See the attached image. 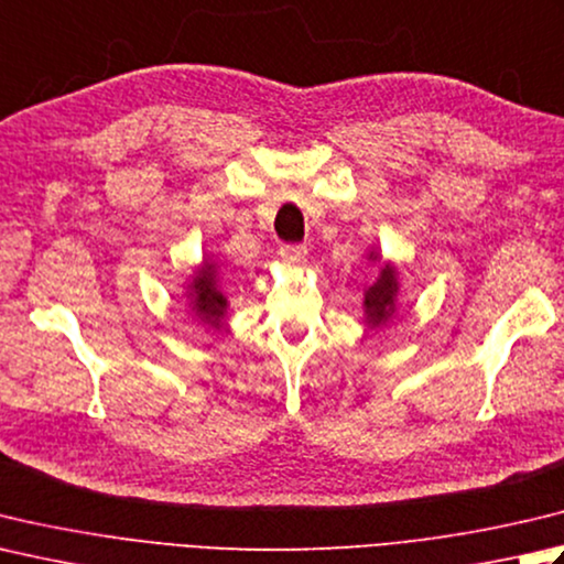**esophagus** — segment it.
Wrapping results in <instances>:
<instances>
[{"label":"esophagus","instance_id":"esophagus-1","mask_svg":"<svg viewBox=\"0 0 564 564\" xmlns=\"http://www.w3.org/2000/svg\"><path fill=\"white\" fill-rule=\"evenodd\" d=\"M305 257H307L305 245H285V247H281V259L285 263H291V267H301V263H305Z\"/></svg>","mask_w":564,"mask_h":564}]
</instances>
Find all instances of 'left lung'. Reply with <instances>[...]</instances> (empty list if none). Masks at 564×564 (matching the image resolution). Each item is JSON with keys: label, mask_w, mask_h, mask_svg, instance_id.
<instances>
[{"label": "left lung", "mask_w": 564, "mask_h": 564, "mask_svg": "<svg viewBox=\"0 0 564 564\" xmlns=\"http://www.w3.org/2000/svg\"><path fill=\"white\" fill-rule=\"evenodd\" d=\"M369 261H381L379 251H369ZM399 291V269H395L391 261H383L379 269V279L364 291V317H367V325L371 329L389 323V317L395 313Z\"/></svg>", "instance_id": "8db88e82"}]
</instances>
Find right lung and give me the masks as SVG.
<instances>
[{
  "label": "right lung",
  "mask_w": 564,
  "mask_h": 564,
  "mask_svg": "<svg viewBox=\"0 0 564 564\" xmlns=\"http://www.w3.org/2000/svg\"><path fill=\"white\" fill-rule=\"evenodd\" d=\"M187 305L195 313V317L205 323L207 327L219 329L227 315V295L223 293V281H219V267L217 261L209 257L203 259L200 267L195 269L191 283H187Z\"/></svg>",
  "instance_id": "obj_1"
}]
</instances>
